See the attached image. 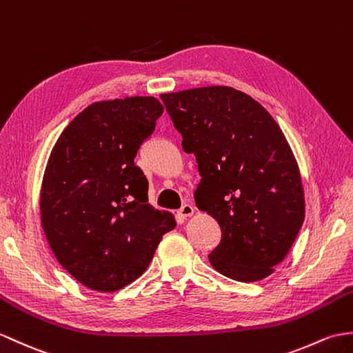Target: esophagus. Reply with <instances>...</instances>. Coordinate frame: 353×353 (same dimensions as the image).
Here are the masks:
<instances>
[{
    "label": "esophagus",
    "mask_w": 353,
    "mask_h": 353,
    "mask_svg": "<svg viewBox=\"0 0 353 353\" xmlns=\"http://www.w3.org/2000/svg\"><path fill=\"white\" fill-rule=\"evenodd\" d=\"M177 214H179V216H182V218H190V216L194 215V206H192V204H183V206L179 209Z\"/></svg>",
    "instance_id": "1"
}]
</instances>
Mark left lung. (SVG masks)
I'll return each instance as SVG.
<instances>
[{
    "label": "left lung",
    "mask_w": 353,
    "mask_h": 353,
    "mask_svg": "<svg viewBox=\"0 0 353 353\" xmlns=\"http://www.w3.org/2000/svg\"><path fill=\"white\" fill-rule=\"evenodd\" d=\"M201 180L196 208L216 219L209 254L219 274L260 281L288 256L305 216L298 162L274 117L247 93L210 85L162 93Z\"/></svg>",
    "instance_id": "8db88e82"
}]
</instances>
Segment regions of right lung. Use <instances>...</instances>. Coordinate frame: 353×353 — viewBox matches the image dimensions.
I'll list each match as a JSON object with an SVG mask.
<instances>
[{"instance_id":"obj_1","label":"right lung","mask_w":353,"mask_h":353,"mask_svg":"<svg viewBox=\"0 0 353 353\" xmlns=\"http://www.w3.org/2000/svg\"><path fill=\"white\" fill-rule=\"evenodd\" d=\"M163 106L153 96L88 105L57 139L40 188V223L59 263L85 288L116 292L144 274L176 219L149 203L135 165Z\"/></svg>"}]
</instances>
